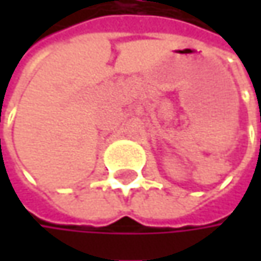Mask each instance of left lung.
Wrapping results in <instances>:
<instances>
[{
  "instance_id": "8db88e82",
  "label": "left lung",
  "mask_w": 261,
  "mask_h": 261,
  "mask_svg": "<svg viewBox=\"0 0 261 261\" xmlns=\"http://www.w3.org/2000/svg\"><path fill=\"white\" fill-rule=\"evenodd\" d=\"M260 151H261V139H260Z\"/></svg>"
}]
</instances>
